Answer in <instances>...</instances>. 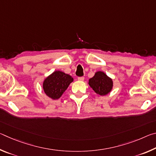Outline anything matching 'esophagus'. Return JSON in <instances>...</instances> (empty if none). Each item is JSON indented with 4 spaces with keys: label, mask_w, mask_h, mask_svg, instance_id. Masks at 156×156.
Masks as SVG:
<instances>
[{
    "label": "esophagus",
    "mask_w": 156,
    "mask_h": 156,
    "mask_svg": "<svg viewBox=\"0 0 156 156\" xmlns=\"http://www.w3.org/2000/svg\"><path fill=\"white\" fill-rule=\"evenodd\" d=\"M84 79V78L83 77V76H81V77H78V80L79 81H83Z\"/></svg>",
    "instance_id": "1"
}]
</instances>
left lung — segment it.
<instances>
[{
	"label": "left lung",
	"mask_w": 156,
	"mask_h": 156,
	"mask_svg": "<svg viewBox=\"0 0 156 156\" xmlns=\"http://www.w3.org/2000/svg\"><path fill=\"white\" fill-rule=\"evenodd\" d=\"M89 84L96 94L105 96L112 89L113 82L104 72H98L93 78L89 79Z\"/></svg>",
	"instance_id": "8db88e82"
}]
</instances>
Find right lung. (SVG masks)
Segmentation results:
<instances>
[{
	"mask_svg": "<svg viewBox=\"0 0 156 156\" xmlns=\"http://www.w3.org/2000/svg\"><path fill=\"white\" fill-rule=\"evenodd\" d=\"M73 78L64 72L56 71L49 76L43 83V89L47 96L54 100L58 99L73 82Z\"/></svg>",
	"mask_w": 156,
	"mask_h": 156,
	"instance_id": "1",
	"label": "right lung"
}]
</instances>
